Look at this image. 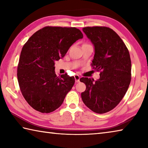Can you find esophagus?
<instances>
[{"instance_id":"esophagus-1","label":"esophagus","mask_w":148,"mask_h":148,"mask_svg":"<svg viewBox=\"0 0 148 148\" xmlns=\"http://www.w3.org/2000/svg\"><path fill=\"white\" fill-rule=\"evenodd\" d=\"M74 78H75V81H76V83H78V82H79V79H80V77L79 75H77L76 74L74 76Z\"/></svg>"}]
</instances>
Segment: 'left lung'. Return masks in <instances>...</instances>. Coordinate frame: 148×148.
Returning a JSON list of instances; mask_svg holds the SVG:
<instances>
[{
    "instance_id": "8db88e82",
    "label": "left lung",
    "mask_w": 148,
    "mask_h": 148,
    "mask_svg": "<svg viewBox=\"0 0 148 148\" xmlns=\"http://www.w3.org/2000/svg\"><path fill=\"white\" fill-rule=\"evenodd\" d=\"M83 31L95 46L92 69L100 78L82 77L86 89L82 92L84 103L97 114H104L118 104L131 80V61L129 50L116 32L106 27H87Z\"/></svg>"
}]
</instances>
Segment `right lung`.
Instances as JSON below:
<instances>
[{
  "label": "right lung",
  "mask_w": 148,
  "mask_h": 148,
  "mask_svg": "<svg viewBox=\"0 0 148 148\" xmlns=\"http://www.w3.org/2000/svg\"><path fill=\"white\" fill-rule=\"evenodd\" d=\"M82 38L83 34L75 27L47 26L32 34L24 44L17 76L21 93L32 108L50 113L61 106L75 79L66 73L57 76L55 62Z\"/></svg>",
  "instance_id": "1"
}]
</instances>
